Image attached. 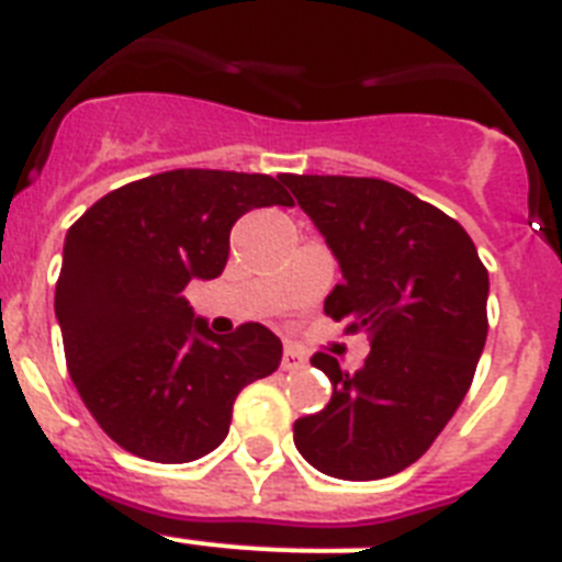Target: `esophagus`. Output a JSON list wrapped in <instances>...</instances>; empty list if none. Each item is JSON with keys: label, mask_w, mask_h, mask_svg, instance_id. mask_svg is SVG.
<instances>
[{"label": "esophagus", "mask_w": 562, "mask_h": 562, "mask_svg": "<svg viewBox=\"0 0 562 562\" xmlns=\"http://www.w3.org/2000/svg\"><path fill=\"white\" fill-rule=\"evenodd\" d=\"M304 353H301L299 347H292V345H286L284 347V356H281V368L284 370H299V368H304Z\"/></svg>", "instance_id": "1"}]
</instances>
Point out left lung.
I'll return each mask as SVG.
<instances>
[{
    "instance_id": "obj_1",
    "label": "left lung",
    "mask_w": 562,
    "mask_h": 562,
    "mask_svg": "<svg viewBox=\"0 0 562 562\" xmlns=\"http://www.w3.org/2000/svg\"><path fill=\"white\" fill-rule=\"evenodd\" d=\"M341 267L324 313L370 333L364 368L315 353L333 398L292 425L295 448L336 480L414 465L462 405L488 336V270L474 240L407 189L379 178L284 175Z\"/></svg>"
}]
</instances>
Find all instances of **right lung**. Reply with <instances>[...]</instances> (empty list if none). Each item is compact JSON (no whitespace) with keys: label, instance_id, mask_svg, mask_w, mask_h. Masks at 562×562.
<instances>
[{"label":"right lung","instance_id":"right-lung-1","mask_svg":"<svg viewBox=\"0 0 562 562\" xmlns=\"http://www.w3.org/2000/svg\"><path fill=\"white\" fill-rule=\"evenodd\" d=\"M261 206H292L284 180L175 169L114 189L65 235L54 310L68 373L134 457L175 465L215 451L238 393L281 364L263 324L215 336L183 295L224 272L232 226Z\"/></svg>","mask_w":562,"mask_h":562}]
</instances>
